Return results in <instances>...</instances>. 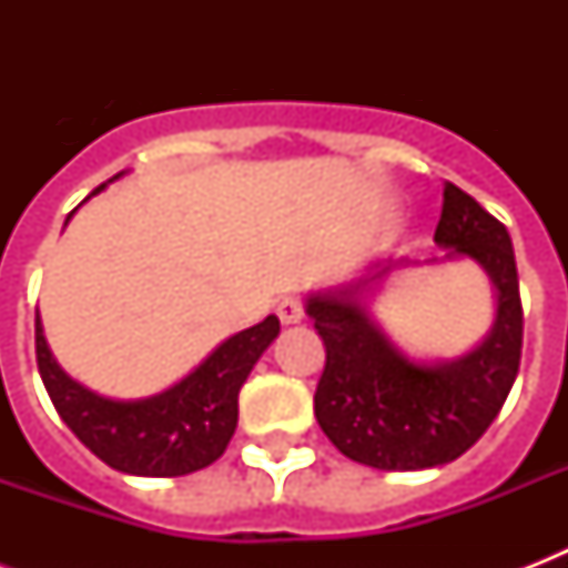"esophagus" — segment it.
<instances>
[{
    "mask_svg": "<svg viewBox=\"0 0 568 568\" xmlns=\"http://www.w3.org/2000/svg\"><path fill=\"white\" fill-rule=\"evenodd\" d=\"M276 315H280V321L283 324H301L303 321V303L297 301V297H283V301L276 303Z\"/></svg>",
    "mask_w": 568,
    "mask_h": 568,
    "instance_id": "obj_1",
    "label": "esophagus"
}]
</instances>
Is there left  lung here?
I'll return each instance as SVG.
<instances>
[{
  "instance_id": "1",
  "label": "left lung",
  "mask_w": 568,
  "mask_h": 568,
  "mask_svg": "<svg viewBox=\"0 0 568 568\" xmlns=\"http://www.w3.org/2000/svg\"><path fill=\"white\" fill-rule=\"evenodd\" d=\"M433 241L439 265L471 258L495 292L493 327L454 359H418L388 338L372 294L409 258H377L351 283L306 294V315L327 347L315 418L345 457L379 471H422L466 454L501 413L521 359V301L510 232L475 196L445 182Z\"/></svg>"
}]
</instances>
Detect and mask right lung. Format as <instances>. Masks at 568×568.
<instances>
[{"label": "right lung", "mask_w": 568, "mask_h": 568, "mask_svg": "<svg viewBox=\"0 0 568 568\" xmlns=\"http://www.w3.org/2000/svg\"><path fill=\"white\" fill-rule=\"evenodd\" d=\"M120 176L123 173L114 180ZM109 182H102L93 194H100ZM276 336L280 318L267 315L256 327L241 329L221 342L171 388L120 400L70 377L55 363L40 315H34L38 368L61 422L105 466L138 477H182L212 466L221 457L239 424L241 386Z\"/></svg>", "instance_id": "right-lung-1"}]
</instances>
